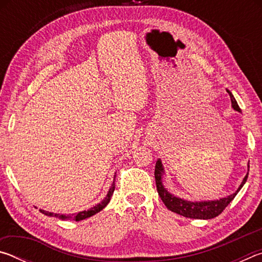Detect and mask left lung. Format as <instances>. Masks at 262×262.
<instances>
[{
    "label": "left lung",
    "mask_w": 262,
    "mask_h": 262,
    "mask_svg": "<svg viewBox=\"0 0 262 262\" xmlns=\"http://www.w3.org/2000/svg\"><path fill=\"white\" fill-rule=\"evenodd\" d=\"M228 92L230 95V98H231L233 110L241 112V108H239L234 97L232 96L231 92L230 91ZM248 170H250V165H248ZM163 173H164V170L162 166V162L158 159L156 162V166H155V179H156L157 192L159 194V196H161L162 201L164 202V205L166 206L167 209H170L173 212H177V214H179L181 216L188 217V219H198V220H210V219H214L216 216H219L221 212L227 208L229 203L233 200L237 193L243 187V185L246 183L247 177H248V173H247L245 176V178H244L242 185L239 186V188L237 189V192L229 195L227 198L220 199V200H216V201L190 202V201L183 200V199L180 198H176L174 195L170 194L165 188H164L163 183H162Z\"/></svg>",
    "instance_id": "8db88e82"
}]
</instances>
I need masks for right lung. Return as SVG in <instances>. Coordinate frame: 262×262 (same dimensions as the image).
Listing matches in <instances>:
<instances>
[{"mask_svg":"<svg viewBox=\"0 0 262 262\" xmlns=\"http://www.w3.org/2000/svg\"><path fill=\"white\" fill-rule=\"evenodd\" d=\"M115 177H117V176H114V180H115ZM114 188H115V184H114V181H113V184H112V186H111V188L108 190L107 195H106V198L104 199L103 201H101L100 203H98V205H97V206L92 207L91 209L81 211V212H78V214H75V215L74 214L73 215H60V214H54V212H48V211L41 210V209H40V212H42V214H45L47 216L57 217V219H60V220H75L76 222L82 221V220H85V219H88V217H90L92 215L97 214V212H99L100 210H103L104 208L107 206V203L111 200V196H112V195H113Z\"/></svg>","mask_w":262,"mask_h":262,"instance_id":"1","label":"right lung"}]
</instances>
